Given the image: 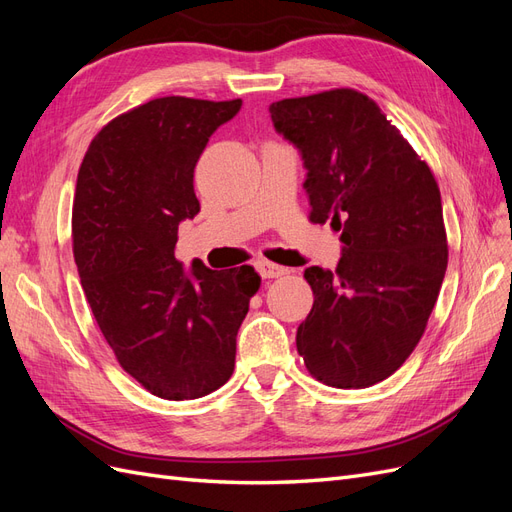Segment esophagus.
I'll return each mask as SVG.
<instances>
[{
  "label": "esophagus",
  "mask_w": 512,
  "mask_h": 512,
  "mask_svg": "<svg viewBox=\"0 0 512 512\" xmlns=\"http://www.w3.org/2000/svg\"><path fill=\"white\" fill-rule=\"evenodd\" d=\"M256 269H258V273L262 277H265V280H273V277H280V275L288 273L286 267L275 265V262H271V260H258L256 262Z\"/></svg>",
  "instance_id": "obj_1"
}]
</instances>
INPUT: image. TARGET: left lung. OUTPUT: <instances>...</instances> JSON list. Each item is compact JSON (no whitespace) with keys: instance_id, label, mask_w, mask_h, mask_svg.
<instances>
[{"instance_id":"left-lung-1","label":"left lung","mask_w":512,"mask_h":512,"mask_svg":"<svg viewBox=\"0 0 512 512\" xmlns=\"http://www.w3.org/2000/svg\"><path fill=\"white\" fill-rule=\"evenodd\" d=\"M299 147L309 222L342 232L335 271L305 269L312 312L297 350L335 389H367L406 363L425 333L448 265L440 188L382 108L356 89L269 106Z\"/></svg>"}]
</instances>
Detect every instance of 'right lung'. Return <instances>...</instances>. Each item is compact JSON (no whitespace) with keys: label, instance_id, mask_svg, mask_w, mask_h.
<instances>
[{"label":"right lung","instance_id":"1","mask_svg":"<svg viewBox=\"0 0 512 512\" xmlns=\"http://www.w3.org/2000/svg\"><path fill=\"white\" fill-rule=\"evenodd\" d=\"M241 100H149L94 136L76 179L72 252L117 363L151 395L196 399L232 376L237 331L260 288L254 267L185 273L179 222L200 211L194 168Z\"/></svg>","mask_w":512,"mask_h":512}]
</instances>
